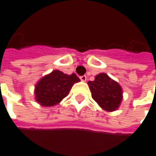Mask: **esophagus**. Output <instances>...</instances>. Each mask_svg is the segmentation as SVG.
Instances as JSON below:
<instances>
[{
	"label": "esophagus",
	"instance_id": "obj_1",
	"mask_svg": "<svg viewBox=\"0 0 156 156\" xmlns=\"http://www.w3.org/2000/svg\"><path fill=\"white\" fill-rule=\"evenodd\" d=\"M80 79H81V81H83V82H85L87 79V77L85 75H83V76H81V77H80Z\"/></svg>",
	"mask_w": 156,
	"mask_h": 156
}]
</instances>
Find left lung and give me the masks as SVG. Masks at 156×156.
Instances as JSON below:
<instances>
[{
    "mask_svg": "<svg viewBox=\"0 0 156 156\" xmlns=\"http://www.w3.org/2000/svg\"><path fill=\"white\" fill-rule=\"evenodd\" d=\"M88 85L91 96L101 108L108 112H114L119 108L123 99V90L119 83L108 74L99 73L94 81H89Z\"/></svg>",
    "mask_w": 156,
    "mask_h": 156,
    "instance_id": "obj_1",
    "label": "left lung"
}]
</instances>
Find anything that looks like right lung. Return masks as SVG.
I'll list each match as a JSON object with an SVG mask.
<instances>
[{
    "label": "right lung",
    "mask_w": 156,
    "mask_h": 156,
    "mask_svg": "<svg viewBox=\"0 0 156 156\" xmlns=\"http://www.w3.org/2000/svg\"><path fill=\"white\" fill-rule=\"evenodd\" d=\"M79 81L75 73L68 75L54 70L43 76L35 85V100L42 107H53L67 96L73 85Z\"/></svg>",
    "instance_id": "obj_1"
}]
</instances>
